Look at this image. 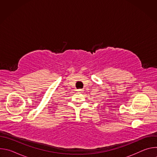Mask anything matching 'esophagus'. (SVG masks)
<instances>
[{
  "label": "esophagus",
  "mask_w": 157,
  "mask_h": 157,
  "mask_svg": "<svg viewBox=\"0 0 157 157\" xmlns=\"http://www.w3.org/2000/svg\"><path fill=\"white\" fill-rule=\"evenodd\" d=\"M77 91H80V92H82L83 90H82V89H77Z\"/></svg>",
  "instance_id": "obj_1"
}]
</instances>
